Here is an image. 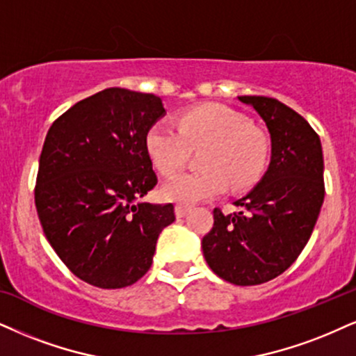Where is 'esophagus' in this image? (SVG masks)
<instances>
[{
    "instance_id": "1",
    "label": "esophagus",
    "mask_w": 356,
    "mask_h": 356,
    "mask_svg": "<svg viewBox=\"0 0 356 356\" xmlns=\"http://www.w3.org/2000/svg\"><path fill=\"white\" fill-rule=\"evenodd\" d=\"M191 211L190 206H183V204H178L177 208H175V213H177V218H185L188 213Z\"/></svg>"
}]
</instances>
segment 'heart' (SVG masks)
<instances>
[{
	"mask_svg": "<svg viewBox=\"0 0 356 356\" xmlns=\"http://www.w3.org/2000/svg\"><path fill=\"white\" fill-rule=\"evenodd\" d=\"M145 148L158 173L170 177L186 163L191 150H201L203 170L179 173L165 183V200L181 204L221 195L229 185L245 190L264 175L269 142L249 118L222 104H203L183 113L178 129L156 122L145 135Z\"/></svg>",
	"mask_w": 356,
	"mask_h": 356,
	"instance_id": "obj_1",
	"label": "heart"
}]
</instances>
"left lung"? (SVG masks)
I'll return each instance as SVG.
<instances>
[{"instance_id":"left-lung-1","label":"left lung","mask_w":356,"mask_h":356,"mask_svg":"<svg viewBox=\"0 0 356 356\" xmlns=\"http://www.w3.org/2000/svg\"><path fill=\"white\" fill-rule=\"evenodd\" d=\"M266 122L270 163L238 213L214 208L213 229L201 248L214 274L234 285L269 282L287 270L309 243L322 208L323 153L304 117L277 99L238 97Z\"/></svg>"}]
</instances>
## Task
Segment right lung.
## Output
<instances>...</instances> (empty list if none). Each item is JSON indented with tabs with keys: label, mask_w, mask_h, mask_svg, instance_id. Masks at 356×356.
Masks as SVG:
<instances>
[{
	"label": "right lung",
	"mask_w": 356,
	"mask_h": 356,
	"mask_svg": "<svg viewBox=\"0 0 356 356\" xmlns=\"http://www.w3.org/2000/svg\"><path fill=\"white\" fill-rule=\"evenodd\" d=\"M161 99L120 87L90 95L47 131L34 201L60 261L84 282L122 289L150 269L173 204L140 203L156 185L145 135Z\"/></svg>",
	"instance_id": "1"
}]
</instances>
